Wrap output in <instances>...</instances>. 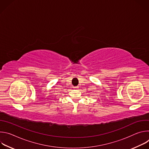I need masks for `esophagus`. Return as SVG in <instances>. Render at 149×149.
I'll list each match as a JSON object with an SVG mask.
<instances>
[{"label": "esophagus", "instance_id": "esophagus-1", "mask_svg": "<svg viewBox=\"0 0 149 149\" xmlns=\"http://www.w3.org/2000/svg\"><path fill=\"white\" fill-rule=\"evenodd\" d=\"M74 88H75V89H78V87H75Z\"/></svg>", "mask_w": 149, "mask_h": 149}]
</instances>
